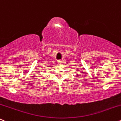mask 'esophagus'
<instances>
[{
    "label": "esophagus",
    "mask_w": 121,
    "mask_h": 121,
    "mask_svg": "<svg viewBox=\"0 0 121 121\" xmlns=\"http://www.w3.org/2000/svg\"><path fill=\"white\" fill-rule=\"evenodd\" d=\"M62 63V61H59V62H58V63H59V64H61Z\"/></svg>",
    "instance_id": "1"
}]
</instances>
